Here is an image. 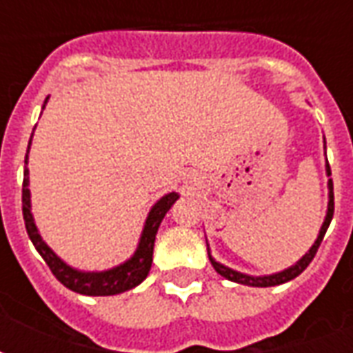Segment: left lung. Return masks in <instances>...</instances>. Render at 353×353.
<instances>
[{"mask_svg": "<svg viewBox=\"0 0 353 353\" xmlns=\"http://www.w3.org/2000/svg\"><path fill=\"white\" fill-rule=\"evenodd\" d=\"M325 172H327V176H331L329 162L325 164ZM327 187H329V202H327V214H325V219H323V225H321V229H319V234H318V238H316V242L312 244L310 250L304 253L301 259L296 261L295 265H291L289 268H285V270H280V272L266 274V276H252V274L238 272V270H234V268H229V266L217 263V261L212 257V253H210V245H208V257H210V261H212L215 272L221 274L223 278H227V280L236 281V283H242V285H252V288H272V285H280V283H285V281L296 278V276L303 272L304 268H306V266L312 263L314 255H316V252H318L319 244H321V240H323V236H325L329 225H331V219H333V212H334L333 179H329V181H327Z\"/></svg>", "mask_w": 353, "mask_h": 353, "instance_id": "8db88e82", "label": "left lung"}]
</instances>
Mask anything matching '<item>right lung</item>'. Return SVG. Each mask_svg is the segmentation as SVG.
<instances>
[{"label": "right lung", "instance_id": "right-lung-1", "mask_svg": "<svg viewBox=\"0 0 353 353\" xmlns=\"http://www.w3.org/2000/svg\"><path fill=\"white\" fill-rule=\"evenodd\" d=\"M49 101V96L43 103V109ZM34 136V134H32ZM30 145H32V138L28 143L26 159H24V183H22V214H24V223H26L28 236L35 245L37 253L41 255L45 263L49 265L50 272L57 276V280L72 289L75 293L90 296H108V295H119L128 289H134L145 280L147 274L151 270V263H153V248L154 238H157V230L161 227L164 215L168 214V210L174 206V202L179 199L177 192H168L162 199L154 202V206L149 210L147 214L145 225L139 236L138 248L132 255L130 259L124 261L121 265L108 268V270H100V272H85L79 268H73L65 261L58 257L57 253L50 250L47 242L43 240L39 230L35 227L34 214H32V194H30V170H28V153H30Z\"/></svg>", "mask_w": 353, "mask_h": 353}]
</instances>
